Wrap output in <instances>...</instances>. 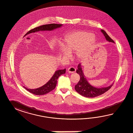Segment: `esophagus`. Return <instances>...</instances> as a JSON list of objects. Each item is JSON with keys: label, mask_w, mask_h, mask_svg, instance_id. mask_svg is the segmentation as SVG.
<instances>
[{"label": "esophagus", "mask_w": 133, "mask_h": 133, "mask_svg": "<svg viewBox=\"0 0 133 133\" xmlns=\"http://www.w3.org/2000/svg\"><path fill=\"white\" fill-rule=\"evenodd\" d=\"M76 71V69L74 67H70L68 69V72L69 73H74Z\"/></svg>", "instance_id": "esophagus-1"}]
</instances>
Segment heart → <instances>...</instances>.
<instances>
[{"label":"heart","mask_w":133,"mask_h":133,"mask_svg":"<svg viewBox=\"0 0 133 133\" xmlns=\"http://www.w3.org/2000/svg\"><path fill=\"white\" fill-rule=\"evenodd\" d=\"M96 41V39L91 32L78 31L69 34L65 36L63 50V56L68 58L69 53L77 52V56L81 57L83 56L85 51L91 47Z\"/></svg>","instance_id":"1"}]
</instances>
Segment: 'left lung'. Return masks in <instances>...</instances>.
Masks as SVG:
<instances>
[{
  "label": "left lung",
  "mask_w": 133,
  "mask_h": 133,
  "mask_svg": "<svg viewBox=\"0 0 133 133\" xmlns=\"http://www.w3.org/2000/svg\"><path fill=\"white\" fill-rule=\"evenodd\" d=\"M101 31L104 35L106 40H108L109 42L115 43V41L108 35L104 30H101ZM76 72L79 75L80 79L78 83L76 85L75 88L77 92L82 96L87 97H94L99 96L108 91L113 86V84H112L107 87L101 88H97L91 86L84 77V74L82 71L81 63H79V64L78 65Z\"/></svg>",
  "instance_id": "left-lung-1"
}]
</instances>
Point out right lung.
Wrapping results in <instances>:
<instances>
[{
	"instance_id": "add662e5",
	"label": "right lung",
	"mask_w": 133,
	"mask_h": 133,
	"mask_svg": "<svg viewBox=\"0 0 133 133\" xmlns=\"http://www.w3.org/2000/svg\"><path fill=\"white\" fill-rule=\"evenodd\" d=\"M61 26H62V24H54V23L41 25L38 27H37L31 30L25 35L32 32H35L37 31H45V30L51 31L55 29L61 27ZM65 72H66V69H64L63 70H59L56 71L55 73V74L53 75L52 77L50 79V80L46 84H45L44 85H43V86L41 87L40 88L36 89H28L25 87H24V88L25 89H26L29 92L32 93V94H34L36 95H43L45 94H46L47 93L50 92L56 88L58 77L61 75L65 74Z\"/></svg>"
}]
</instances>
